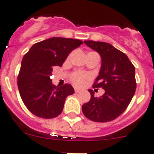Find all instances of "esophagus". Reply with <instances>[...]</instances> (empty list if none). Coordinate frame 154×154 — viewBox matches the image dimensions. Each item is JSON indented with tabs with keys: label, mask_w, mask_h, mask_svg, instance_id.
<instances>
[{
	"label": "esophagus",
	"mask_w": 154,
	"mask_h": 154,
	"mask_svg": "<svg viewBox=\"0 0 154 154\" xmlns=\"http://www.w3.org/2000/svg\"><path fill=\"white\" fill-rule=\"evenodd\" d=\"M74 91H75L76 93H80V92L82 91V89H80V88H74Z\"/></svg>",
	"instance_id": "34e87169"
}]
</instances>
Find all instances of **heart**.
<instances>
[{
  "label": "heart",
  "mask_w": 154,
  "mask_h": 154,
  "mask_svg": "<svg viewBox=\"0 0 154 154\" xmlns=\"http://www.w3.org/2000/svg\"><path fill=\"white\" fill-rule=\"evenodd\" d=\"M90 78V74L80 72H75L71 75V80L77 86L83 85L85 83V82L89 80Z\"/></svg>",
  "instance_id": "obj_1"
}]
</instances>
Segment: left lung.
Here are the masks:
<instances>
[{"label":"left lung","instance_id":"8db88e82","mask_svg":"<svg viewBox=\"0 0 154 154\" xmlns=\"http://www.w3.org/2000/svg\"><path fill=\"white\" fill-rule=\"evenodd\" d=\"M84 43L101 57V68L93 88H103L105 93L95 97L94 92L88 90L91 99L82 105V113L94 122H110L125 111L135 94V67L125 54L109 43L93 40Z\"/></svg>","mask_w":154,"mask_h":154}]
</instances>
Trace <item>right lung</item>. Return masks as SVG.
I'll return each instance as SVG.
<instances>
[{
    "label": "right lung",
    "mask_w": 154,
    "mask_h": 154,
    "mask_svg": "<svg viewBox=\"0 0 154 154\" xmlns=\"http://www.w3.org/2000/svg\"><path fill=\"white\" fill-rule=\"evenodd\" d=\"M81 44L77 39L54 37L34 44L23 56L17 86L23 103L35 116L51 119L62 113L66 97L74 90L70 84L53 85L51 72Z\"/></svg>",
    "instance_id": "add662e5"
}]
</instances>
